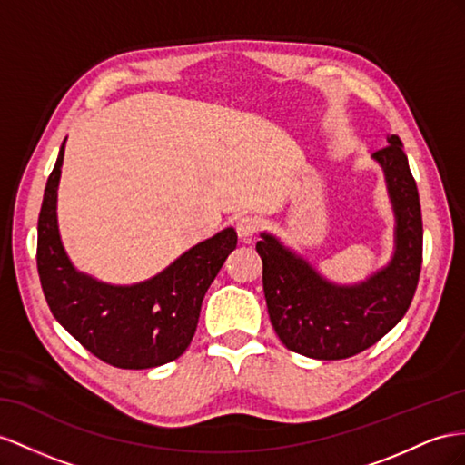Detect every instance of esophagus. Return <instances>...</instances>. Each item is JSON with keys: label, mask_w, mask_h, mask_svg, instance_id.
Masks as SVG:
<instances>
[{"label": "esophagus", "mask_w": 465, "mask_h": 465, "mask_svg": "<svg viewBox=\"0 0 465 465\" xmlns=\"http://www.w3.org/2000/svg\"><path fill=\"white\" fill-rule=\"evenodd\" d=\"M259 228H261V222L255 216H242L235 222V230L240 233V237H243V240H252V237L259 232Z\"/></svg>", "instance_id": "esophagus-1"}]
</instances>
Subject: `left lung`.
<instances>
[{
  "instance_id": "8db88e82",
  "label": "left lung",
  "mask_w": 465,
  "mask_h": 465,
  "mask_svg": "<svg viewBox=\"0 0 465 465\" xmlns=\"http://www.w3.org/2000/svg\"><path fill=\"white\" fill-rule=\"evenodd\" d=\"M375 151L397 213V252L387 269L360 287H334L271 235L257 242L271 324L291 351L312 360H346L371 348L407 314L422 267L419 188L399 135Z\"/></svg>"
}]
</instances>
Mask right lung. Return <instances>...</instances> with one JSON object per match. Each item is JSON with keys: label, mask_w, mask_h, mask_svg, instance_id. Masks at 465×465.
Returning a JSON list of instances; mask_svg holds the SVG:
<instances>
[{"label": "right lung", "mask_w": 465, "mask_h": 465, "mask_svg": "<svg viewBox=\"0 0 465 465\" xmlns=\"http://www.w3.org/2000/svg\"><path fill=\"white\" fill-rule=\"evenodd\" d=\"M64 143L46 181L37 225V271L53 316L82 346L119 369L174 361L194 338L200 306L237 245L228 228L198 243L154 279L110 287L70 265L56 228V186Z\"/></svg>", "instance_id": "obj_1"}]
</instances>
